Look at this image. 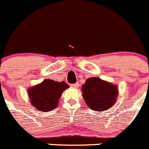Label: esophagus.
<instances>
[{
    "mask_svg": "<svg viewBox=\"0 0 149 149\" xmlns=\"http://www.w3.org/2000/svg\"><path fill=\"white\" fill-rule=\"evenodd\" d=\"M71 86L73 88H78L79 86V83L73 84H71Z\"/></svg>",
    "mask_w": 149,
    "mask_h": 149,
    "instance_id": "1",
    "label": "esophagus"
}]
</instances>
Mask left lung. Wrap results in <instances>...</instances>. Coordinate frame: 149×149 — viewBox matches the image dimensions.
I'll list each match as a JSON object with an SVG mask.
<instances>
[{"mask_svg":"<svg viewBox=\"0 0 149 149\" xmlns=\"http://www.w3.org/2000/svg\"><path fill=\"white\" fill-rule=\"evenodd\" d=\"M82 97L89 108L95 111H106L114 105L119 95L117 85L100 78L86 80L81 87Z\"/></svg>","mask_w":149,"mask_h":149,"instance_id":"1","label":"left lung"}]
</instances>
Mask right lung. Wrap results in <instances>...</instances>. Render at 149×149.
<instances>
[{"label":"right lung","mask_w":149,"mask_h":149,"mask_svg":"<svg viewBox=\"0 0 149 149\" xmlns=\"http://www.w3.org/2000/svg\"><path fill=\"white\" fill-rule=\"evenodd\" d=\"M68 88L69 86L65 81L45 79L29 88L27 94L32 106L39 111L49 112L57 108L62 94Z\"/></svg>","instance_id":"right-lung-1"}]
</instances>
